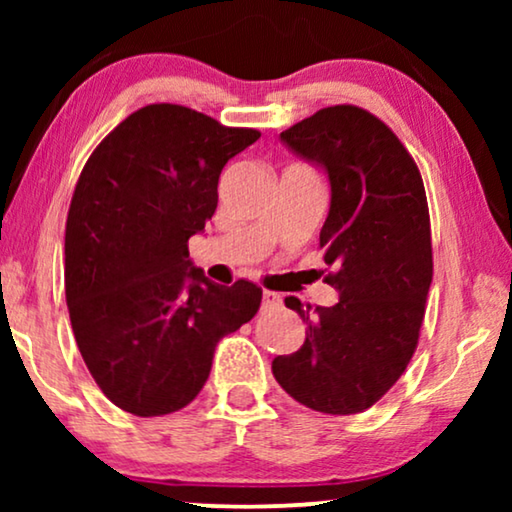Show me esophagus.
<instances>
[{
  "mask_svg": "<svg viewBox=\"0 0 512 512\" xmlns=\"http://www.w3.org/2000/svg\"><path fill=\"white\" fill-rule=\"evenodd\" d=\"M282 305V296L275 291H263V310H275Z\"/></svg>",
  "mask_w": 512,
  "mask_h": 512,
  "instance_id": "34e87169",
  "label": "esophagus"
}]
</instances>
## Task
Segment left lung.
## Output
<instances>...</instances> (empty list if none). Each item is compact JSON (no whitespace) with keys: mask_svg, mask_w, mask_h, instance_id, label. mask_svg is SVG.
Masks as SVG:
<instances>
[{"mask_svg":"<svg viewBox=\"0 0 512 512\" xmlns=\"http://www.w3.org/2000/svg\"><path fill=\"white\" fill-rule=\"evenodd\" d=\"M282 142L331 181L319 247L340 300L314 312L284 300L307 333L298 352L272 361V375L307 408L356 415L394 387L417 349L433 277L424 181L394 130L354 104L319 109Z\"/></svg>","mask_w":512,"mask_h":512,"instance_id":"obj_1","label":"left lung"}]
</instances>
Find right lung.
<instances>
[{
    "label": "right lung",
    "instance_id": "right-lung-1",
    "mask_svg": "<svg viewBox=\"0 0 512 512\" xmlns=\"http://www.w3.org/2000/svg\"><path fill=\"white\" fill-rule=\"evenodd\" d=\"M258 137L181 104H149L83 165L65 230L69 319L97 387L130 415L191 403L219 340L261 307V286H219L188 258L191 235L216 212L223 165Z\"/></svg>",
    "mask_w": 512,
    "mask_h": 512
}]
</instances>
